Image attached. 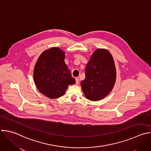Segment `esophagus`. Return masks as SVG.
Instances as JSON below:
<instances>
[{"label":"esophagus","mask_w":151,"mask_h":151,"mask_svg":"<svg viewBox=\"0 0 151 151\" xmlns=\"http://www.w3.org/2000/svg\"><path fill=\"white\" fill-rule=\"evenodd\" d=\"M79 78H76V85H79Z\"/></svg>","instance_id":"34e87169"}]
</instances>
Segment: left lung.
<instances>
[{
	"instance_id": "left-lung-1",
	"label": "left lung",
	"mask_w": 151,
	"mask_h": 151,
	"mask_svg": "<svg viewBox=\"0 0 151 151\" xmlns=\"http://www.w3.org/2000/svg\"><path fill=\"white\" fill-rule=\"evenodd\" d=\"M116 79V70L111 53L104 48L96 49L85 68V78L81 87L86 98L98 101L113 89Z\"/></svg>"
}]
</instances>
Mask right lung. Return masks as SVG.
<instances>
[{"mask_svg": "<svg viewBox=\"0 0 151 151\" xmlns=\"http://www.w3.org/2000/svg\"><path fill=\"white\" fill-rule=\"evenodd\" d=\"M65 53L58 47L41 53L34 69V80L38 89L50 98L65 94L69 85L75 83L65 62Z\"/></svg>", "mask_w": 151, "mask_h": 151, "instance_id": "right-lung-1", "label": "right lung"}]
</instances>
